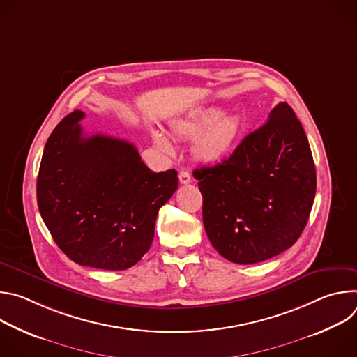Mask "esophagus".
<instances>
[{
    "label": "esophagus",
    "instance_id": "esophagus-1",
    "mask_svg": "<svg viewBox=\"0 0 357 357\" xmlns=\"http://www.w3.org/2000/svg\"><path fill=\"white\" fill-rule=\"evenodd\" d=\"M179 182H181L182 185H186V183L192 182V176H190V174H189V172H186V171H181V172H179Z\"/></svg>",
    "mask_w": 357,
    "mask_h": 357
}]
</instances>
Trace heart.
I'll return each instance as SVG.
<instances>
[{
	"instance_id": "1",
	"label": "heart",
	"mask_w": 357,
	"mask_h": 357,
	"mask_svg": "<svg viewBox=\"0 0 357 357\" xmlns=\"http://www.w3.org/2000/svg\"><path fill=\"white\" fill-rule=\"evenodd\" d=\"M175 135L195 141V155L208 164L225 161L234 148L241 130V121L236 116H225V110L218 106L200 107L171 124ZM155 144L167 154L174 151L169 139L158 130L152 131Z\"/></svg>"
}]
</instances>
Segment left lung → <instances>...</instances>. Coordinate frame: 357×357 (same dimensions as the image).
Here are the masks:
<instances>
[{
	"label": "left lung",
	"mask_w": 357,
	"mask_h": 357,
	"mask_svg": "<svg viewBox=\"0 0 357 357\" xmlns=\"http://www.w3.org/2000/svg\"><path fill=\"white\" fill-rule=\"evenodd\" d=\"M193 176L206 234L236 264H256L289 248L308 223L317 192L307 134L285 101L227 160Z\"/></svg>",
	"instance_id": "left-lung-1"
}]
</instances>
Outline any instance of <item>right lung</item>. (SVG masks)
<instances>
[{"label": "right lung", "mask_w": 357, "mask_h": 357, "mask_svg": "<svg viewBox=\"0 0 357 357\" xmlns=\"http://www.w3.org/2000/svg\"><path fill=\"white\" fill-rule=\"evenodd\" d=\"M82 119L84 113L75 110L46 141L38 208L72 261L127 270L149 250L158 211L178 189V172L151 171L128 141L84 137Z\"/></svg>", "instance_id": "add662e5"}]
</instances>
